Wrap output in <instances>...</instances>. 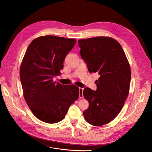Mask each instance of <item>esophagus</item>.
Wrapping results in <instances>:
<instances>
[{
  "label": "esophagus",
  "instance_id": "34e87169",
  "mask_svg": "<svg viewBox=\"0 0 152 152\" xmlns=\"http://www.w3.org/2000/svg\"><path fill=\"white\" fill-rule=\"evenodd\" d=\"M83 91H84V89L82 88V87H80L79 88V98H82L84 97Z\"/></svg>",
  "mask_w": 152,
  "mask_h": 152
}]
</instances>
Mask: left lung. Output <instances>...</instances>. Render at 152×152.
<instances>
[{
	"instance_id": "obj_1",
	"label": "left lung",
	"mask_w": 152,
	"mask_h": 152,
	"mask_svg": "<svg viewBox=\"0 0 152 152\" xmlns=\"http://www.w3.org/2000/svg\"><path fill=\"white\" fill-rule=\"evenodd\" d=\"M88 71L97 73V89L86 87L84 98L89 107L84 112L86 122L94 126L111 122L120 113L129 91L131 77L125 53L116 40L96 37L78 40Z\"/></svg>"
}]
</instances>
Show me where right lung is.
<instances>
[{
    "instance_id": "add662e5",
    "label": "right lung",
    "mask_w": 152,
    "mask_h": 152,
    "mask_svg": "<svg viewBox=\"0 0 152 152\" xmlns=\"http://www.w3.org/2000/svg\"><path fill=\"white\" fill-rule=\"evenodd\" d=\"M75 43L74 39L39 37L30 44L23 59L20 77L24 98L34 115L44 122L61 121L79 97L78 87L53 80Z\"/></svg>"
}]
</instances>
